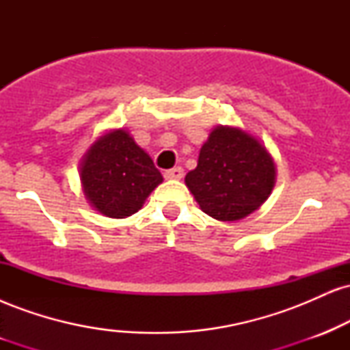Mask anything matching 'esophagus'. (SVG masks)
Wrapping results in <instances>:
<instances>
[{
  "label": "esophagus",
  "mask_w": 350,
  "mask_h": 350,
  "mask_svg": "<svg viewBox=\"0 0 350 350\" xmlns=\"http://www.w3.org/2000/svg\"><path fill=\"white\" fill-rule=\"evenodd\" d=\"M184 176V170L183 167H172V170H167L164 172V178L166 179H180Z\"/></svg>",
  "instance_id": "obj_1"
}]
</instances>
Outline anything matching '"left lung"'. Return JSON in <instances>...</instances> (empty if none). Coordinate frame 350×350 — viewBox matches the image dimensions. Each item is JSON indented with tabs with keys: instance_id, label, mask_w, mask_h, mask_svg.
Here are the masks:
<instances>
[{
	"instance_id": "1",
	"label": "left lung",
	"mask_w": 350,
	"mask_h": 350,
	"mask_svg": "<svg viewBox=\"0 0 350 350\" xmlns=\"http://www.w3.org/2000/svg\"><path fill=\"white\" fill-rule=\"evenodd\" d=\"M275 163L258 139L239 128L217 126L200 148L186 186L207 215L239 220L256 211L275 186Z\"/></svg>"
}]
</instances>
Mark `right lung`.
Wrapping results in <instances>:
<instances>
[{
  "instance_id": "obj_1",
  "label": "right lung",
  "mask_w": 350,
  "mask_h": 350,
  "mask_svg": "<svg viewBox=\"0 0 350 350\" xmlns=\"http://www.w3.org/2000/svg\"><path fill=\"white\" fill-rule=\"evenodd\" d=\"M80 178L92 206L113 219L138 212L163 180L152 159L123 130L102 136L87 151Z\"/></svg>"
}]
</instances>
